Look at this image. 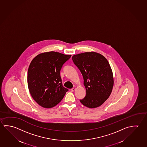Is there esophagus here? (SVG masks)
I'll return each instance as SVG.
<instances>
[{
    "mask_svg": "<svg viewBox=\"0 0 147 147\" xmlns=\"http://www.w3.org/2000/svg\"><path fill=\"white\" fill-rule=\"evenodd\" d=\"M75 90H76V88H75V87L74 88H73L72 89H71V91L74 92Z\"/></svg>",
    "mask_w": 147,
    "mask_h": 147,
    "instance_id": "1",
    "label": "esophagus"
}]
</instances>
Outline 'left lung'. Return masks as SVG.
Segmentation results:
<instances>
[{
    "label": "left lung",
    "mask_w": 147,
    "mask_h": 147,
    "mask_svg": "<svg viewBox=\"0 0 147 147\" xmlns=\"http://www.w3.org/2000/svg\"><path fill=\"white\" fill-rule=\"evenodd\" d=\"M75 65L84 77L86 96L80 100L89 108L101 106L110 96L113 86V72L108 61L95 52H87L72 56Z\"/></svg>",
    "instance_id": "left-lung-1"
}]
</instances>
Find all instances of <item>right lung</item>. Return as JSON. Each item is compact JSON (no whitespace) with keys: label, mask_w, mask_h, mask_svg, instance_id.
I'll return each instance as SVG.
<instances>
[{"label":"right lung","mask_w":147,"mask_h":147,"mask_svg":"<svg viewBox=\"0 0 147 147\" xmlns=\"http://www.w3.org/2000/svg\"><path fill=\"white\" fill-rule=\"evenodd\" d=\"M71 56L50 51L40 53L32 60L28 71V86L32 97L39 106L52 108L63 99L68 90L62 85L60 71Z\"/></svg>","instance_id":"right-lung-1"}]
</instances>
